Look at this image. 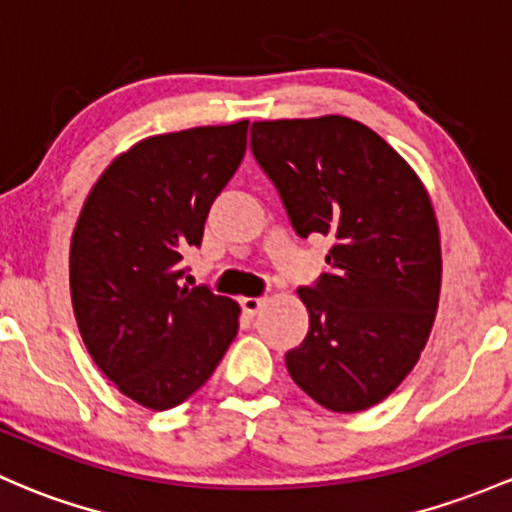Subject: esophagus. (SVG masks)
<instances>
[{"label":"esophagus","instance_id":"obj_1","mask_svg":"<svg viewBox=\"0 0 512 512\" xmlns=\"http://www.w3.org/2000/svg\"><path fill=\"white\" fill-rule=\"evenodd\" d=\"M240 306H243L247 316H257L260 308L265 306V299H260V296H247V299H240Z\"/></svg>","mask_w":512,"mask_h":512}]
</instances>
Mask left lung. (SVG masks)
Returning <instances> with one entry per match:
<instances>
[{
  "instance_id": "obj_1",
  "label": "left lung",
  "mask_w": 512,
  "mask_h": 512,
  "mask_svg": "<svg viewBox=\"0 0 512 512\" xmlns=\"http://www.w3.org/2000/svg\"><path fill=\"white\" fill-rule=\"evenodd\" d=\"M250 148L296 233L333 243L328 272L299 289L308 335L286 369L328 411H367L411 374L435 323L442 250L428 189L347 116L255 121Z\"/></svg>"
}]
</instances>
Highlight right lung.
Returning a JSON list of instances; mask_svg holds the SVG:
<instances>
[{"label":"right lung","instance_id":"right-lung-1","mask_svg":"<svg viewBox=\"0 0 512 512\" xmlns=\"http://www.w3.org/2000/svg\"><path fill=\"white\" fill-rule=\"evenodd\" d=\"M247 123L138 140L101 172L70 243V294L94 364L150 411L187 401L238 333L240 306L179 286L209 209L238 170Z\"/></svg>","mask_w":512,"mask_h":512}]
</instances>
